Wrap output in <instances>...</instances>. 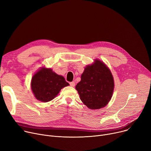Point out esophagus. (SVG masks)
I'll use <instances>...</instances> for the list:
<instances>
[{
	"label": "esophagus",
	"mask_w": 151,
	"mask_h": 151,
	"mask_svg": "<svg viewBox=\"0 0 151 151\" xmlns=\"http://www.w3.org/2000/svg\"><path fill=\"white\" fill-rule=\"evenodd\" d=\"M69 84H70V86H72V87H74V86H75V82H74V81L70 82Z\"/></svg>",
	"instance_id": "obj_1"
}]
</instances>
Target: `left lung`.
Masks as SVG:
<instances>
[{"label":"left lung","instance_id":"left-lung-1","mask_svg":"<svg viewBox=\"0 0 151 151\" xmlns=\"http://www.w3.org/2000/svg\"><path fill=\"white\" fill-rule=\"evenodd\" d=\"M114 88L112 75L104 63L95 60L85 68L81 81L76 86L80 99L89 109H99L107 104Z\"/></svg>","mask_w":151,"mask_h":151}]
</instances>
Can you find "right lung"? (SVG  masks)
Wrapping results in <instances>:
<instances>
[{
	"label": "right lung",
	"mask_w": 151,
	"mask_h": 151,
	"mask_svg": "<svg viewBox=\"0 0 151 151\" xmlns=\"http://www.w3.org/2000/svg\"><path fill=\"white\" fill-rule=\"evenodd\" d=\"M69 84L64 78L50 68H43L33 76L31 87L36 98L42 102L52 100L63 87Z\"/></svg>",
	"instance_id": "add662e5"
}]
</instances>
